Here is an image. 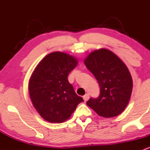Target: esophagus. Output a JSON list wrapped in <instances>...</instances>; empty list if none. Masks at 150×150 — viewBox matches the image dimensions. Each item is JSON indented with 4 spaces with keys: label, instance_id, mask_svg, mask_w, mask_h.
Returning a JSON list of instances; mask_svg holds the SVG:
<instances>
[{
    "label": "esophagus",
    "instance_id": "34e87169",
    "mask_svg": "<svg viewBox=\"0 0 150 150\" xmlns=\"http://www.w3.org/2000/svg\"><path fill=\"white\" fill-rule=\"evenodd\" d=\"M89 99V95L88 94H86L85 96H83V99H84V101H88Z\"/></svg>",
    "mask_w": 150,
    "mask_h": 150
}]
</instances>
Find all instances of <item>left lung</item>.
<instances>
[{"label": "left lung", "instance_id": "left-lung-1", "mask_svg": "<svg viewBox=\"0 0 150 150\" xmlns=\"http://www.w3.org/2000/svg\"><path fill=\"white\" fill-rule=\"evenodd\" d=\"M100 86V95L89 99L87 106L104 118L117 116L128 104L132 90V79L128 67L110 50L91 52L84 60Z\"/></svg>", "mask_w": 150, "mask_h": 150}]
</instances>
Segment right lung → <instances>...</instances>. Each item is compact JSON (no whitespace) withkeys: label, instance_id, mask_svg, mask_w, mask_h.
<instances>
[{"label":"right lung","instance_id":"1","mask_svg":"<svg viewBox=\"0 0 150 150\" xmlns=\"http://www.w3.org/2000/svg\"><path fill=\"white\" fill-rule=\"evenodd\" d=\"M78 63L76 57L61 51L50 53L38 63L29 80L34 107L50 123H63L83 101L74 91L68 76Z\"/></svg>","mask_w":150,"mask_h":150}]
</instances>
